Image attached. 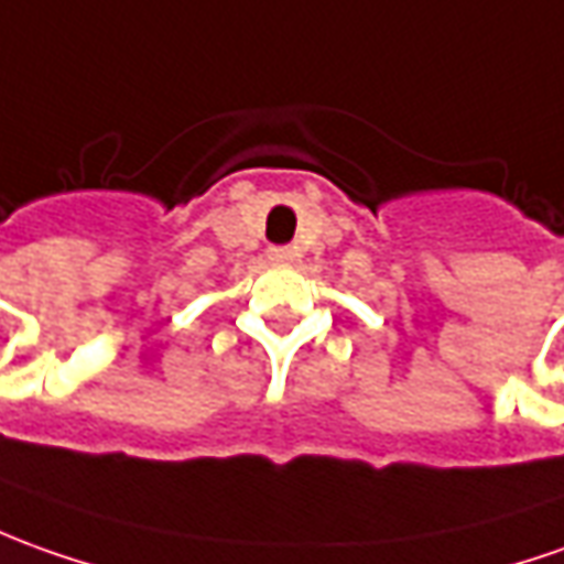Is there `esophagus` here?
Returning a JSON list of instances; mask_svg holds the SVG:
<instances>
[{
  "label": "esophagus",
  "mask_w": 564,
  "mask_h": 564,
  "mask_svg": "<svg viewBox=\"0 0 564 564\" xmlns=\"http://www.w3.org/2000/svg\"><path fill=\"white\" fill-rule=\"evenodd\" d=\"M268 262L271 265H293L296 262V252L290 250V247H271L268 250Z\"/></svg>",
  "instance_id": "obj_1"
}]
</instances>
